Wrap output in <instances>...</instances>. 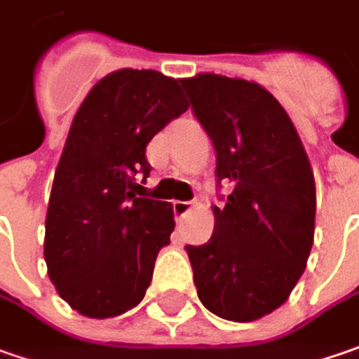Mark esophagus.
<instances>
[{
  "label": "esophagus",
  "mask_w": 359,
  "mask_h": 359,
  "mask_svg": "<svg viewBox=\"0 0 359 359\" xmlns=\"http://www.w3.org/2000/svg\"><path fill=\"white\" fill-rule=\"evenodd\" d=\"M172 209H175V217H177V221H180V219H184V217L189 215V210L193 209V203H187V201H175Z\"/></svg>",
  "instance_id": "1"
}]
</instances>
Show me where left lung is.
I'll return each mask as SVG.
<instances>
[{"label": "left lung", "mask_w": 359, "mask_h": 359, "mask_svg": "<svg viewBox=\"0 0 359 359\" xmlns=\"http://www.w3.org/2000/svg\"><path fill=\"white\" fill-rule=\"evenodd\" d=\"M217 150V179L233 191L212 205L209 243L187 253L198 299L229 321H255L289 299L307 267L316 233V179L285 108L243 78H182Z\"/></svg>", "instance_id": "8db88e82"}]
</instances>
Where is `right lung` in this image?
I'll return each mask as SVG.
<instances>
[{"label":"right lung","mask_w":359,"mask_h":359,"mask_svg":"<svg viewBox=\"0 0 359 359\" xmlns=\"http://www.w3.org/2000/svg\"><path fill=\"white\" fill-rule=\"evenodd\" d=\"M189 110L180 80L156 70L110 72L80 104L55 168L43 259L57 295L106 320L142 302L158 251L175 231L172 205L136 196L150 175L152 136Z\"/></svg>","instance_id":"add662e5"}]
</instances>
